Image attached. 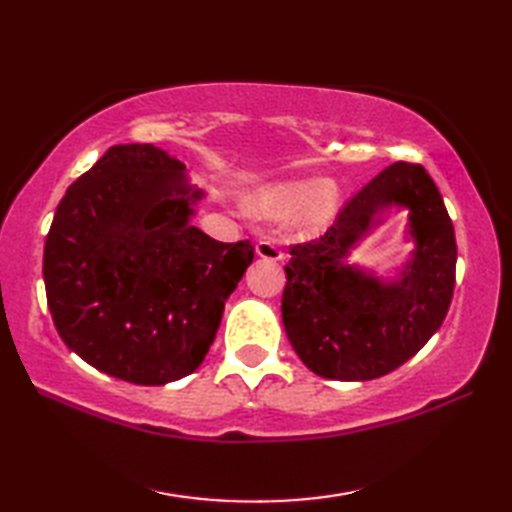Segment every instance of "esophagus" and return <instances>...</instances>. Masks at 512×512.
<instances>
[{"label": "esophagus", "mask_w": 512, "mask_h": 512, "mask_svg": "<svg viewBox=\"0 0 512 512\" xmlns=\"http://www.w3.org/2000/svg\"><path fill=\"white\" fill-rule=\"evenodd\" d=\"M255 253H257V257L268 259V262H279V259L284 257V253H281V248L277 244V239H273V237L259 239V242L255 244Z\"/></svg>", "instance_id": "1"}]
</instances>
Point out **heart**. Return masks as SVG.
Wrapping results in <instances>:
<instances>
[{
    "instance_id": "obj_1",
    "label": "heart",
    "mask_w": 512,
    "mask_h": 512,
    "mask_svg": "<svg viewBox=\"0 0 512 512\" xmlns=\"http://www.w3.org/2000/svg\"><path fill=\"white\" fill-rule=\"evenodd\" d=\"M339 184L323 180H284L259 189L253 198L255 209L266 217H290L299 233H317L330 224L339 209Z\"/></svg>"
}]
</instances>
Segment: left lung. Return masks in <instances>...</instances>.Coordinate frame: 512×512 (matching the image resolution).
<instances>
[{"mask_svg": "<svg viewBox=\"0 0 512 512\" xmlns=\"http://www.w3.org/2000/svg\"><path fill=\"white\" fill-rule=\"evenodd\" d=\"M408 211L412 255L399 273L346 262L391 209ZM458 246L436 182L420 165L396 162L365 184L328 233L290 248L281 319L310 372L332 380H372L394 372L447 317Z\"/></svg>", "mask_w": 512, "mask_h": 512, "instance_id": "8db88e82", "label": "left lung"}]
</instances>
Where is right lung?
<instances>
[{
  "label": "right lung",
  "mask_w": 512,
  "mask_h": 512,
  "mask_svg": "<svg viewBox=\"0 0 512 512\" xmlns=\"http://www.w3.org/2000/svg\"><path fill=\"white\" fill-rule=\"evenodd\" d=\"M204 191L176 156L114 145L65 191L43 248L63 343L103 374L167 385L195 372L255 250L191 220Z\"/></svg>",
  "instance_id": "obj_1"
}]
</instances>
